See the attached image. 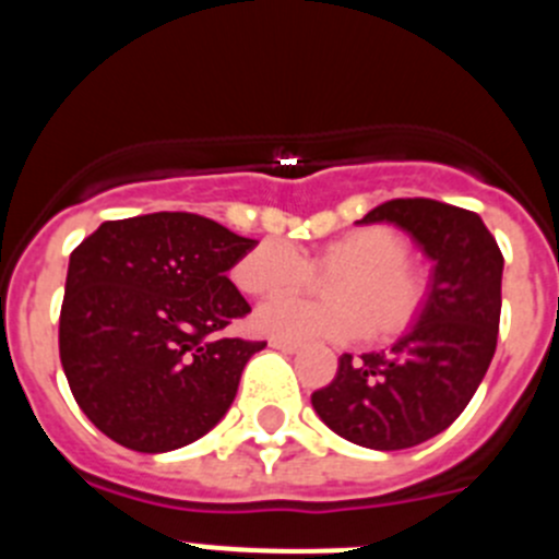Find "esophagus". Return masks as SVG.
Masks as SVG:
<instances>
[{"label":"esophagus","mask_w":559,"mask_h":559,"mask_svg":"<svg viewBox=\"0 0 559 559\" xmlns=\"http://www.w3.org/2000/svg\"><path fill=\"white\" fill-rule=\"evenodd\" d=\"M269 344L274 349H283V353H299V347H302V344H299V341H288V338H269Z\"/></svg>","instance_id":"obj_1"}]
</instances>
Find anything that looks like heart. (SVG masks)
<instances>
[{
	"instance_id": "1",
	"label": "heart",
	"mask_w": 559,
	"mask_h": 559,
	"mask_svg": "<svg viewBox=\"0 0 559 559\" xmlns=\"http://www.w3.org/2000/svg\"><path fill=\"white\" fill-rule=\"evenodd\" d=\"M313 274L333 276L330 302L276 299L257 313V328L288 341L355 338L392 341L417 328L431 302V280L412 263V243L386 224L355 226L305 257L283 240H263L231 269V280L257 299L299 294Z\"/></svg>"
}]
</instances>
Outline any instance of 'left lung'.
<instances>
[{
  "label": "left lung",
  "mask_w": 559,
  "mask_h": 559,
  "mask_svg": "<svg viewBox=\"0 0 559 559\" xmlns=\"http://www.w3.org/2000/svg\"><path fill=\"white\" fill-rule=\"evenodd\" d=\"M412 231L437 263L431 302L389 353L338 358L328 386L310 394L338 437L372 451H403L445 431L487 374L501 322L503 254L476 212L433 199H392L360 224Z\"/></svg>",
  "instance_id": "1"
}]
</instances>
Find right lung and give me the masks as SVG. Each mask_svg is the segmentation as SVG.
Masks as SVG:
<instances>
[{
	"label": "right lung",
	"instance_id": "obj_1",
	"mask_svg": "<svg viewBox=\"0 0 559 559\" xmlns=\"http://www.w3.org/2000/svg\"><path fill=\"white\" fill-rule=\"evenodd\" d=\"M257 246L192 212L106 221L69 257L58 353L108 439L165 453L204 437L265 341L224 338L251 313L226 271Z\"/></svg>",
	"mask_w": 559,
	"mask_h": 559
}]
</instances>
